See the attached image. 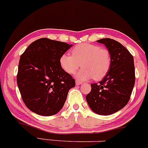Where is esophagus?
<instances>
[{"label": "esophagus", "mask_w": 148, "mask_h": 148, "mask_svg": "<svg viewBox=\"0 0 148 148\" xmlns=\"http://www.w3.org/2000/svg\"><path fill=\"white\" fill-rule=\"evenodd\" d=\"M75 84H76V85H79V84H82V82H79V81H78V80H76Z\"/></svg>", "instance_id": "34e87169"}]
</instances>
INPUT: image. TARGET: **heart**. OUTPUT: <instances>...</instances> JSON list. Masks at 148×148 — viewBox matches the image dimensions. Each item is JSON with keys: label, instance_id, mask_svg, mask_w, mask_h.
Wrapping results in <instances>:
<instances>
[{"label": "heart", "instance_id": "1", "mask_svg": "<svg viewBox=\"0 0 148 148\" xmlns=\"http://www.w3.org/2000/svg\"><path fill=\"white\" fill-rule=\"evenodd\" d=\"M72 56L63 54L59 58L61 68L69 74H73L80 66L82 69L76 75L79 80L92 77L99 80L108 73L111 66V56L106 49L96 45L82 43L71 51Z\"/></svg>", "mask_w": 148, "mask_h": 148}]
</instances>
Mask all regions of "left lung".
I'll use <instances>...</instances> for the list:
<instances>
[{"instance_id": "8db88e82", "label": "left lung", "mask_w": 148, "mask_h": 148, "mask_svg": "<svg viewBox=\"0 0 148 148\" xmlns=\"http://www.w3.org/2000/svg\"><path fill=\"white\" fill-rule=\"evenodd\" d=\"M97 42L108 49L111 66L102 80L91 84L92 90L86 96V100L95 113L109 115L123 108L130 99L135 84L134 57L114 40L103 38Z\"/></svg>"}]
</instances>
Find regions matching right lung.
Instances as JSON below:
<instances>
[{"label": "right lung", "mask_w": 148, "mask_h": 148, "mask_svg": "<svg viewBox=\"0 0 148 148\" xmlns=\"http://www.w3.org/2000/svg\"><path fill=\"white\" fill-rule=\"evenodd\" d=\"M72 45L44 38L29 45L21 54L16 81L23 101L35 113L51 116L59 112L75 79L59 64Z\"/></svg>", "instance_id": "obj_1"}]
</instances>
